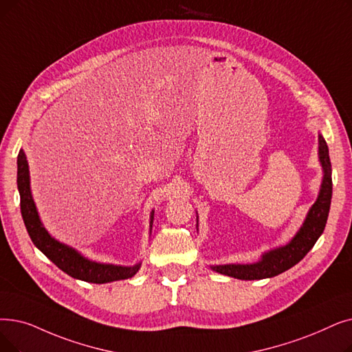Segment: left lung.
Wrapping results in <instances>:
<instances>
[{
    "instance_id": "1",
    "label": "left lung",
    "mask_w": 352,
    "mask_h": 352,
    "mask_svg": "<svg viewBox=\"0 0 352 352\" xmlns=\"http://www.w3.org/2000/svg\"><path fill=\"white\" fill-rule=\"evenodd\" d=\"M319 160L324 168V179L320 186V192L318 200L309 210L307 220L298 234L292 239L289 244L274 249L266 254H263L262 261L253 265H221L212 266L221 274H227L241 280H258L278 276V274L286 272L287 269L294 267L299 263L302 258L308 254V252L314 248V244L324 233V228L328 220L331 198H332V175H331V161L328 154V145L322 136L319 135Z\"/></svg>"
}]
</instances>
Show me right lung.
<instances>
[{"label":"right lung","mask_w":352,"mask_h":352,"mask_svg":"<svg viewBox=\"0 0 352 352\" xmlns=\"http://www.w3.org/2000/svg\"><path fill=\"white\" fill-rule=\"evenodd\" d=\"M17 165V187L20 192L21 216L28 236L36 244V248H38L45 256H47L58 269H62L65 273H67L69 276L74 279H80L90 283H108L113 280L128 279L132 278L133 274L140 270L141 265L126 267L90 262L72 248H67L65 244L54 240L47 232H45V228L43 227L38 219L32 191H30L28 164L23 149L19 152ZM152 220H154V211L151 214V227Z\"/></svg>","instance_id":"obj_1"}]
</instances>
